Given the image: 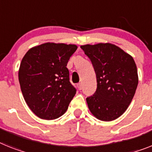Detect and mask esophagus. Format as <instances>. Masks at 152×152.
I'll return each instance as SVG.
<instances>
[{
  "label": "esophagus",
  "mask_w": 152,
  "mask_h": 152,
  "mask_svg": "<svg viewBox=\"0 0 152 152\" xmlns=\"http://www.w3.org/2000/svg\"><path fill=\"white\" fill-rule=\"evenodd\" d=\"M76 86H77V88H78L79 90H82V83H77V85H76Z\"/></svg>",
  "instance_id": "1"
}]
</instances>
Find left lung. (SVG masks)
<instances>
[{
  "instance_id": "obj_1",
  "label": "left lung",
  "mask_w": 152,
  "mask_h": 152,
  "mask_svg": "<svg viewBox=\"0 0 152 152\" xmlns=\"http://www.w3.org/2000/svg\"><path fill=\"white\" fill-rule=\"evenodd\" d=\"M80 48L91 60L97 82L95 94L86 98L88 107L100 121L117 119L127 109L138 84L134 58L110 43L85 45Z\"/></svg>"
}]
</instances>
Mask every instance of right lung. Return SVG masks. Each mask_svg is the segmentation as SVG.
<instances>
[{"mask_svg": "<svg viewBox=\"0 0 152 152\" xmlns=\"http://www.w3.org/2000/svg\"><path fill=\"white\" fill-rule=\"evenodd\" d=\"M76 45L47 42L30 48L21 60L18 80L23 96L41 119L64 114L76 93L66 66Z\"/></svg>", "mask_w": 152, "mask_h": 152, "instance_id": "right-lung-1", "label": "right lung"}]
</instances>
